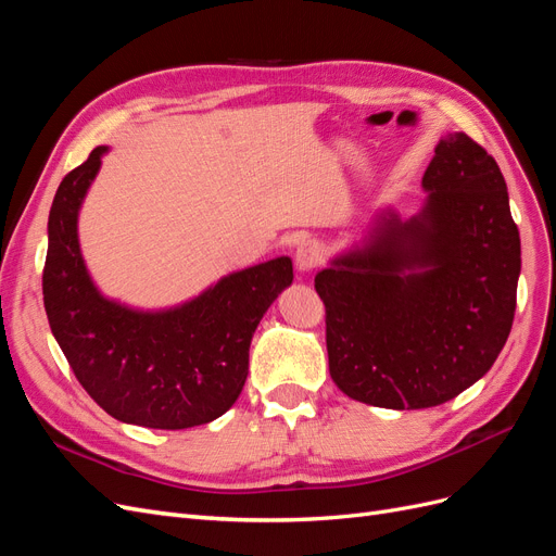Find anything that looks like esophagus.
Returning <instances> with one entry per match:
<instances>
[{
	"label": "esophagus",
	"mask_w": 556,
	"mask_h": 556,
	"mask_svg": "<svg viewBox=\"0 0 556 556\" xmlns=\"http://www.w3.org/2000/svg\"><path fill=\"white\" fill-rule=\"evenodd\" d=\"M327 260V248L325 243H319L315 239L304 241L296 248V266L301 271H313L319 264Z\"/></svg>",
	"instance_id": "esophagus-1"
}]
</instances>
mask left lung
<instances>
[{
	"label": "left lung",
	"instance_id": "1",
	"mask_svg": "<svg viewBox=\"0 0 556 556\" xmlns=\"http://www.w3.org/2000/svg\"><path fill=\"white\" fill-rule=\"evenodd\" d=\"M422 185V213L384 217L364 250L315 276L329 374L378 408H431L462 394L513 329L521 248L496 160L468 134H447Z\"/></svg>",
	"mask_w": 556,
	"mask_h": 556
}]
</instances>
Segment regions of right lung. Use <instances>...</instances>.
I'll return each instance as SVG.
<instances>
[{
	"label": "right lung",
	"mask_w": 556,
	"mask_h": 556,
	"mask_svg": "<svg viewBox=\"0 0 556 556\" xmlns=\"http://www.w3.org/2000/svg\"><path fill=\"white\" fill-rule=\"evenodd\" d=\"M106 146L66 174L48 215L43 306L66 362L97 406L127 425L190 429L239 399L262 315L292 282L290 257L231 274L190 304L139 313L104 299L78 248V208Z\"/></svg>",
	"instance_id": "right-lung-1"
}]
</instances>
